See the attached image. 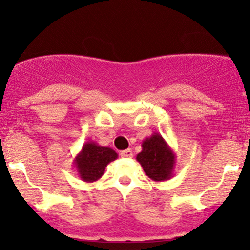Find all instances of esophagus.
Masks as SVG:
<instances>
[{
	"label": "esophagus",
	"instance_id": "34e87169",
	"mask_svg": "<svg viewBox=\"0 0 250 250\" xmlns=\"http://www.w3.org/2000/svg\"><path fill=\"white\" fill-rule=\"evenodd\" d=\"M121 156L125 159H130V157H133V151H131V149H125V150L121 151Z\"/></svg>",
	"mask_w": 250,
	"mask_h": 250
}]
</instances>
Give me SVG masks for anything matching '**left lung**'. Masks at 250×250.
<instances>
[{
  "mask_svg": "<svg viewBox=\"0 0 250 250\" xmlns=\"http://www.w3.org/2000/svg\"><path fill=\"white\" fill-rule=\"evenodd\" d=\"M141 146L142 150L136 155V160L149 179L155 182L170 179L174 175L176 155L161 134L154 133L143 140Z\"/></svg>",
  "mask_w": 250,
  "mask_h": 250,
  "instance_id": "obj_1",
  "label": "left lung"
}]
</instances>
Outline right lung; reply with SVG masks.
<instances>
[{"instance_id": "add662e5", "label": "right lung", "mask_w": 250, "mask_h": 250, "mask_svg": "<svg viewBox=\"0 0 250 250\" xmlns=\"http://www.w3.org/2000/svg\"><path fill=\"white\" fill-rule=\"evenodd\" d=\"M117 153L109 147H102L96 142L89 141L83 145L74 159V168L80 179L84 182H94L101 179L105 167L117 159Z\"/></svg>"}]
</instances>
